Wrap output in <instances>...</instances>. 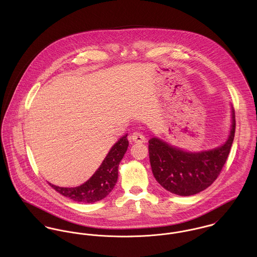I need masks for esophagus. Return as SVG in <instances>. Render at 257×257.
Listing matches in <instances>:
<instances>
[{
	"label": "esophagus",
	"mask_w": 257,
	"mask_h": 257,
	"mask_svg": "<svg viewBox=\"0 0 257 257\" xmlns=\"http://www.w3.org/2000/svg\"><path fill=\"white\" fill-rule=\"evenodd\" d=\"M131 139H132V141H133L134 143H136V144H143V143H146V141H147L146 137H145L143 134L138 133V132L134 133V134L132 135Z\"/></svg>",
	"instance_id": "obj_1"
}]
</instances>
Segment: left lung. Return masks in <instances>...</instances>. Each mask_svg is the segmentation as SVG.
Here are the masks:
<instances>
[{
	"label": "left lung",
	"mask_w": 257,
	"mask_h": 257,
	"mask_svg": "<svg viewBox=\"0 0 257 257\" xmlns=\"http://www.w3.org/2000/svg\"><path fill=\"white\" fill-rule=\"evenodd\" d=\"M231 107L228 137L220 147L189 151L152 138L148 141L151 170L165 190L179 196H191L207 189L218 178L228 156L235 132V115Z\"/></svg>",
	"instance_id": "obj_1"
}]
</instances>
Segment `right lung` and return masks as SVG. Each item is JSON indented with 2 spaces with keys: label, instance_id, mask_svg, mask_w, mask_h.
I'll use <instances>...</instances> for the list:
<instances>
[{
  "label": "right lung",
  "instance_id": "right-lung-1",
  "mask_svg": "<svg viewBox=\"0 0 257 257\" xmlns=\"http://www.w3.org/2000/svg\"><path fill=\"white\" fill-rule=\"evenodd\" d=\"M127 134L121 137L110 149L100 167L86 182L77 187H59L49 185L64 197L75 202L95 203L106 198L117 181L118 165L127 150Z\"/></svg>",
  "mask_w": 257,
  "mask_h": 257
}]
</instances>
